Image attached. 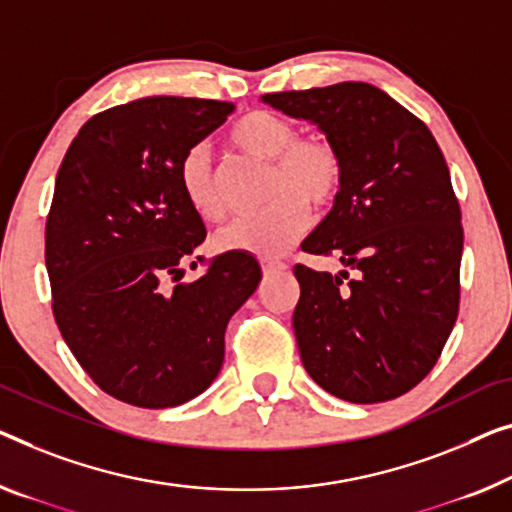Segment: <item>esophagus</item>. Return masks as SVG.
Segmentation results:
<instances>
[{"instance_id":"esophagus-1","label":"esophagus","mask_w":512,"mask_h":512,"mask_svg":"<svg viewBox=\"0 0 512 512\" xmlns=\"http://www.w3.org/2000/svg\"><path fill=\"white\" fill-rule=\"evenodd\" d=\"M287 269V264H282V262H262V273H264V278H273V276H278V273H282Z\"/></svg>"}]
</instances>
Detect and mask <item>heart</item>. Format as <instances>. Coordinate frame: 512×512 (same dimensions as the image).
<instances>
[{"label":"heart","mask_w":512,"mask_h":512,"mask_svg":"<svg viewBox=\"0 0 512 512\" xmlns=\"http://www.w3.org/2000/svg\"><path fill=\"white\" fill-rule=\"evenodd\" d=\"M236 149L250 158L271 163L264 209L232 220L216 234L218 250L276 259L308 227L310 211L329 209L338 200L345 163L342 154L324 137H305L287 119L271 112H250L232 128ZM179 186L188 207L204 220L223 218L216 170L207 144H195L179 165Z\"/></svg>","instance_id":"obj_1"}]
</instances>
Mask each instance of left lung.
<instances>
[{"mask_svg":"<svg viewBox=\"0 0 512 512\" xmlns=\"http://www.w3.org/2000/svg\"><path fill=\"white\" fill-rule=\"evenodd\" d=\"M262 103L317 126L345 163L338 200L303 250L354 276L294 266L303 368L340 400L400 398L434 368L460 308L464 234L446 158L421 119L368 82Z\"/></svg>","mask_w":512,"mask_h":512,"instance_id":"1","label":"left lung"}]
</instances>
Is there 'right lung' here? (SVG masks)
Segmentation results:
<instances>
[{"label":"right lung","mask_w":512,"mask_h":512,"mask_svg":"<svg viewBox=\"0 0 512 512\" xmlns=\"http://www.w3.org/2000/svg\"><path fill=\"white\" fill-rule=\"evenodd\" d=\"M232 112L234 103L179 96L117 105L80 128L57 172L45 225L55 322L94 384L135 407L207 391L227 322L262 280L255 259L225 253L179 282L207 236L181 193V158Z\"/></svg>","instance_id":"1"}]
</instances>
